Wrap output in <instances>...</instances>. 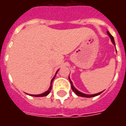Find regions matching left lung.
Here are the masks:
<instances>
[{"label":"left lung","mask_w":126,"mask_h":126,"mask_svg":"<svg viewBox=\"0 0 126 126\" xmlns=\"http://www.w3.org/2000/svg\"><path fill=\"white\" fill-rule=\"evenodd\" d=\"M107 34H108V36H109V38H111V42H112V43L115 46V41H114V38L113 36H111V34L109 32V31L107 32ZM69 82H70V83H71V89H72V90L74 91V93L76 94V95H78V96H82V97H86V98H90V97H94V96H98V95H99L100 94H101L102 93V92H100V93H97V94H84V93H81V92H79V91H78V90H77L76 88L74 87V84H73V83H72V82H71V80L70 79V78H69Z\"/></svg>","instance_id":"obj_1"}]
</instances>
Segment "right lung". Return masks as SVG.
Masks as SVG:
<instances>
[{
	"label": "right lung",
	"mask_w": 126,
	"mask_h": 126,
	"mask_svg": "<svg viewBox=\"0 0 126 126\" xmlns=\"http://www.w3.org/2000/svg\"><path fill=\"white\" fill-rule=\"evenodd\" d=\"M58 71H59V70H57V72H56V74H55V76L53 77V78L51 79L50 87H49V88H48V90H47V91L44 92V93H42V94H29V95L32 96H36V97H42V96H47V95L49 94L50 92V90H51V89H52V81L54 80V79H55V76H56L57 74Z\"/></svg>",
	"instance_id": "obj_1"
}]
</instances>
